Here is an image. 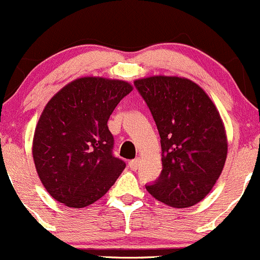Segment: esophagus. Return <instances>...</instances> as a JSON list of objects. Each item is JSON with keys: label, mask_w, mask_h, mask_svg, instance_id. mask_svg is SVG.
<instances>
[{"label": "esophagus", "mask_w": 260, "mask_h": 260, "mask_svg": "<svg viewBox=\"0 0 260 260\" xmlns=\"http://www.w3.org/2000/svg\"><path fill=\"white\" fill-rule=\"evenodd\" d=\"M140 163H141L140 158H135V159H133V161L129 162V167L133 169V171H136V169L140 167Z\"/></svg>", "instance_id": "obj_1"}]
</instances>
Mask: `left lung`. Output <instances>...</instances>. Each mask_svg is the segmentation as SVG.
<instances>
[{
	"instance_id": "1",
	"label": "left lung",
	"mask_w": 260,
	"mask_h": 260,
	"mask_svg": "<svg viewBox=\"0 0 260 260\" xmlns=\"http://www.w3.org/2000/svg\"><path fill=\"white\" fill-rule=\"evenodd\" d=\"M134 83L161 138L162 173L146 189L172 208L193 206L214 188L226 162L229 146L220 113L188 78L159 75Z\"/></svg>"
}]
</instances>
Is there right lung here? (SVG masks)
Wrapping results in <instances>:
<instances>
[{
    "label": "right lung",
    "instance_id": "add662e5",
    "mask_svg": "<svg viewBox=\"0 0 260 260\" xmlns=\"http://www.w3.org/2000/svg\"><path fill=\"white\" fill-rule=\"evenodd\" d=\"M129 82L81 77L48 102L33 138V159L44 188L69 208H86L115 183L125 163L112 153L114 139L108 119Z\"/></svg>",
    "mask_w": 260,
    "mask_h": 260
}]
</instances>
